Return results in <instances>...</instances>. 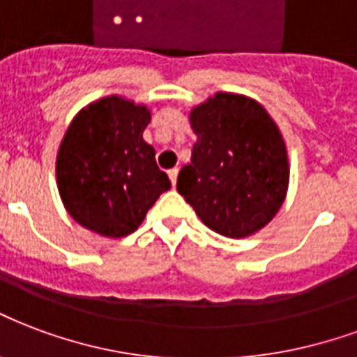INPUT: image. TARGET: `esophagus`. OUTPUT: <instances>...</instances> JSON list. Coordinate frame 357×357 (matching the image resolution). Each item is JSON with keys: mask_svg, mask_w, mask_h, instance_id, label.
<instances>
[{"mask_svg": "<svg viewBox=\"0 0 357 357\" xmlns=\"http://www.w3.org/2000/svg\"><path fill=\"white\" fill-rule=\"evenodd\" d=\"M178 174H179L178 168H172V170L168 172V176H170V181H172V185H176V181H178Z\"/></svg>", "mask_w": 357, "mask_h": 357, "instance_id": "obj_1", "label": "esophagus"}]
</instances>
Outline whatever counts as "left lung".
<instances>
[{
  "label": "left lung",
  "mask_w": 357,
  "mask_h": 357,
  "mask_svg": "<svg viewBox=\"0 0 357 357\" xmlns=\"http://www.w3.org/2000/svg\"><path fill=\"white\" fill-rule=\"evenodd\" d=\"M197 134L178 191L208 229L244 238L278 213L289 166L284 138L252 98L218 92L191 112Z\"/></svg>",
  "instance_id": "left-lung-1"
}]
</instances>
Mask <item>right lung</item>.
Masks as SVG:
<instances>
[{"mask_svg": "<svg viewBox=\"0 0 357 357\" xmlns=\"http://www.w3.org/2000/svg\"><path fill=\"white\" fill-rule=\"evenodd\" d=\"M151 113L117 96L77 113L60 144L58 191L79 225L121 238L142 225L170 179L144 139Z\"/></svg>", "mask_w": 357, "mask_h": 357, "instance_id": "add662e5", "label": "right lung"}]
</instances>
